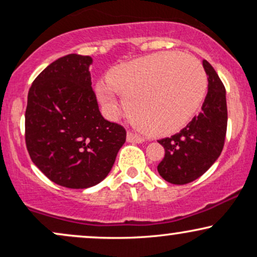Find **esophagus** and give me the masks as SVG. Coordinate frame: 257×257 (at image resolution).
<instances>
[{"label": "esophagus", "instance_id": "esophagus-1", "mask_svg": "<svg viewBox=\"0 0 257 257\" xmlns=\"http://www.w3.org/2000/svg\"><path fill=\"white\" fill-rule=\"evenodd\" d=\"M126 141H128V143L141 144V143H144L145 140H144V138H141V137H139V135L134 134V133L128 132V133H126Z\"/></svg>", "mask_w": 257, "mask_h": 257}]
</instances>
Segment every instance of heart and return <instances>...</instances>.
<instances>
[{"label":"heart","mask_w":257,"mask_h":257,"mask_svg":"<svg viewBox=\"0 0 257 257\" xmlns=\"http://www.w3.org/2000/svg\"><path fill=\"white\" fill-rule=\"evenodd\" d=\"M208 78L196 58L180 53H157L116 67L108 81L96 84L106 111L116 114L124 100L128 117L151 135H167L190 122L203 104Z\"/></svg>","instance_id":"1"}]
</instances>
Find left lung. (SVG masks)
<instances>
[{"label": "left lung", "mask_w": 257, "mask_h": 257, "mask_svg": "<svg viewBox=\"0 0 257 257\" xmlns=\"http://www.w3.org/2000/svg\"><path fill=\"white\" fill-rule=\"evenodd\" d=\"M208 76V94L198 116L170 138L158 143L164 158L158 164L159 175L174 185H185L202 176L221 155L227 131L226 89L214 67L203 60Z\"/></svg>", "instance_id": "obj_1"}]
</instances>
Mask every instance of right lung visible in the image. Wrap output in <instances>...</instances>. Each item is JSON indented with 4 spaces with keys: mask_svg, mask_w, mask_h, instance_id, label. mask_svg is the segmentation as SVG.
Returning a JSON list of instances; mask_svg holds the SVG:
<instances>
[{
    "mask_svg": "<svg viewBox=\"0 0 257 257\" xmlns=\"http://www.w3.org/2000/svg\"><path fill=\"white\" fill-rule=\"evenodd\" d=\"M93 59L69 54L32 83L25 111V141L38 169L67 188L98 185L125 143L122 125L106 120L91 88Z\"/></svg>",
    "mask_w": 257,
    "mask_h": 257,
    "instance_id": "right-lung-1",
    "label": "right lung"
}]
</instances>
